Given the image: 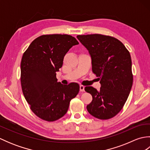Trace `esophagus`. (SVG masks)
I'll use <instances>...</instances> for the list:
<instances>
[{
	"label": "esophagus",
	"instance_id": "34e87169",
	"mask_svg": "<svg viewBox=\"0 0 150 150\" xmlns=\"http://www.w3.org/2000/svg\"><path fill=\"white\" fill-rule=\"evenodd\" d=\"M80 91H81V92L84 91V86H82V85L80 86Z\"/></svg>",
	"mask_w": 150,
	"mask_h": 150
}]
</instances>
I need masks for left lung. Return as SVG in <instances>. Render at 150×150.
<instances>
[{
  "instance_id": "obj_1",
  "label": "left lung",
  "mask_w": 150,
  "mask_h": 150,
  "mask_svg": "<svg viewBox=\"0 0 150 150\" xmlns=\"http://www.w3.org/2000/svg\"><path fill=\"white\" fill-rule=\"evenodd\" d=\"M77 38L88 51L92 71L100 81L98 91L92 86L84 88L93 98L87 110L97 119H111L122 110L132 87L129 52L120 40L110 36L91 34Z\"/></svg>"
}]
</instances>
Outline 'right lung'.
<instances>
[{"label":"right lung","instance_id":"add662e5","mask_svg":"<svg viewBox=\"0 0 150 150\" xmlns=\"http://www.w3.org/2000/svg\"><path fill=\"white\" fill-rule=\"evenodd\" d=\"M77 44V39L69 35H44L35 39L23 54L22 92L31 110L40 119L49 122L59 119L79 93L78 84L65 86L56 78L66 53Z\"/></svg>","mask_w":150,"mask_h":150}]
</instances>
